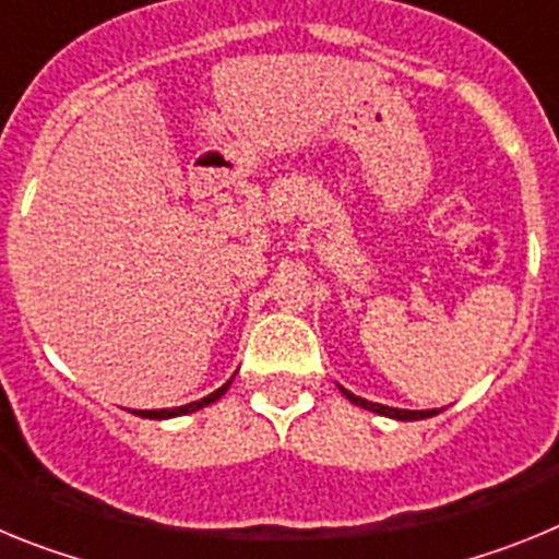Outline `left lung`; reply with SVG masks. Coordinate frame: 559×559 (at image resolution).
<instances>
[{
    "mask_svg": "<svg viewBox=\"0 0 559 559\" xmlns=\"http://www.w3.org/2000/svg\"><path fill=\"white\" fill-rule=\"evenodd\" d=\"M341 392L347 394V400H353L355 406L369 408V412L383 414V417H394V419H426V417H433V414H437V408H433V412H406V408L380 406V403H369V400H364V397H355V394H353V392H347V389H341Z\"/></svg>",
    "mask_w": 559,
    "mask_h": 559,
    "instance_id": "8db88e82",
    "label": "left lung"
}]
</instances>
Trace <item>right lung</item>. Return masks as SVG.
Masks as SVG:
<instances>
[{
	"mask_svg": "<svg viewBox=\"0 0 559 559\" xmlns=\"http://www.w3.org/2000/svg\"><path fill=\"white\" fill-rule=\"evenodd\" d=\"M231 380H226L224 386L215 389L212 394H206V397L195 400V403H187V406H179V408H159V412H136L140 417H147V419H167V417H181V414H190V412H199V408L210 406V403H215L218 397H224L226 389H229Z\"/></svg>",
	"mask_w": 559,
	"mask_h": 559,
	"instance_id": "1",
	"label": "right lung"
}]
</instances>
